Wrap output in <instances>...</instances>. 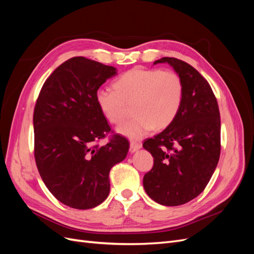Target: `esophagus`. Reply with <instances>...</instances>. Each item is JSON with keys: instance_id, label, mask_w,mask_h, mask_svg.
<instances>
[{"instance_id": "1", "label": "esophagus", "mask_w": 254, "mask_h": 254, "mask_svg": "<svg viewBox=\"0 0 254 254\" xmlns=\"http://www.w3.org/2000/svg\"><path fill=\"white\" fill-rule=\"evenodd\" d=\"M142 147V144L140 142H136V141H131L130 142V151L134 152L137 149H140Z\"/></svg>"}]
</instances>
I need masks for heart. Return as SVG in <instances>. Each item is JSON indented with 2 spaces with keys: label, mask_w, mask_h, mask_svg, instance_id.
<instances>
[{
  "label": "heart",
  "mask_w": 254,
  "mask_h": 254,
  "mask_svg": "<svg viewBox=\"0 0 254 254\" xmlns=\"http://www.w3.org/2000/svg\"><path fill=\"white\" fill-rule=\"evenodd\" d=\"M114 91L99 89L95 99L104 117L119 124L133 104L134 118L123 123L118 131L131 139H140L153 128L170 126L178 115L184 88L180 75L173 70L133 67L113 83Z\"/></svg>",
  "instance_id": "b5f03b06"
}]
</instances>
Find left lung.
<instances>
[{
    "label": "left lung",
    "instance_id": "1",
    "mask_svg": "<svg viewBox=\"0 0 254 254\" xmlns=\"http://www.w3.org/2000/svg\"><path fill=\"white\" fill-rule=\"evenodd\" d=\"M180 75L184 95L175 121L162 132L145 140L153 157L143 186L156 202L176 206L202 193L220 156V114L217 99L203 76L186 61L163 57Z\"/></svg>",
    "mask_w": 254,
    "mask_h": 254
}]
</instances>
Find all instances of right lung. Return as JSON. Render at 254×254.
<instances>
[{
	"label": "right lung",
	"instance_id": "right-lung-1",
	"mask_svg": "<svg viewBox=\"0 0 254 254\" xmlns=\"http://www.w3.org/2000/svg\"><path fill=\"white\" fill-rule=\"evenodd\" d=\"M117 68L73 57L45 80L34 110L36 165L45 186L64 204L92 209L108 197L109 173L127 156L129 142L112 134L96 92Z\"/></svg>",
	"mask_w": 254,
	"mask_h": 254
}]
</instances>
